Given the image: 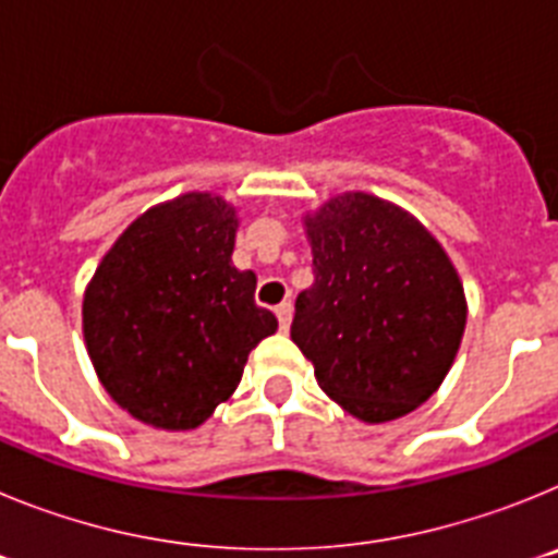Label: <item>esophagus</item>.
Returning <instances> with one entry per match:
<instances>
[{"instance_id": "esophagus-1", "label": "esophagus", "mask_w": 558, "mask_h": 558, "mask_svg": "<svg viewBox=\"0 0 558 558\" xmlns=\"http://www.w3.org/2000/svg\"><path fill=\"white\" fill-rule=\"evenodd\" d=\"M276 318H279V327L288 329L290 322H293V304L290 302L279 304V307H276Z\"/></svg>"}]
</instances>
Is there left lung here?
I'll return each mask as SVG.
<instances>
[{
	"instance_id": "obj_1",
	"label": "left lung",
	"mask_w": 558,
	"mask_h": 558,
	"mask_svg": "<svg viewBox=\"0 0 558 558\" xmlns=\"http://www.w3.org/2000/svg\"><path fill=\"white\" fill-rule=\"evenodd\" d=\"M315 282L290 338L329 399L366 425L408 416L438 391L466 329L456 265L411 211L340 192L302 218Z\"/></svg>"
}]
</instances>
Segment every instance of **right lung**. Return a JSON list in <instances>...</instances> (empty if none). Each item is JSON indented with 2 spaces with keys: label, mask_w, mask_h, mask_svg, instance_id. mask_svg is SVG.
<instances>
[{
  "label": "right lung",
  "mask_w": 558,
  "mask_h": 558,
  "mask_svg": "<svg viewBox=\"0 0 558 558\" xmlns=\"http://www.w3.org/2000/svg\"><path fill=\"white\" fill-rule=\"evenodd\" d=\"M240 218L211 192L150 206L106 251L83 293V340L108 397L156 430H195L276 332L254 270L231 263Z\"/></svg>",
  "instance_id": "right-lung-1"
}]
</instances>
